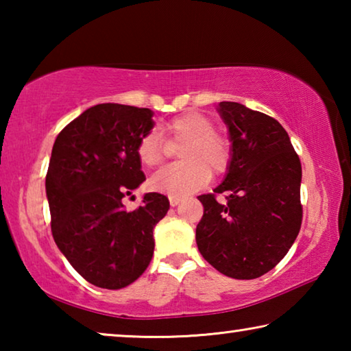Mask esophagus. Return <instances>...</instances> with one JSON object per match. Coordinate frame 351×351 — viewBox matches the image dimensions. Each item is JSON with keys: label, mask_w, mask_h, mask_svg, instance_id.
<instances>
[{"label": "esophagus", "mask_w": 351, "mask_h": 351, "mask_svg": "<svg viewBox=\"0 0 351 351\" xmlns=\"http://www.w3.org/2000/svg\"><path fill=\"white\" fill-rule=\"evenodd\" d=\"M169 201H170V206L175 207L181 203V197H176V195H170L169 197Z\"/></svg>", "instance_id": "esophagus-1"}]
</instances>
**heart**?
Here are the masks:
<instances>
[{
	"mask_svg": "<svg viewBox=\"0 0 351 351\" xmlns=\"http://www.w3.org/2000/svg\"><path fill=\"white\" fill-rule=\"evenodd\" d=\"M170 145L182 148V162L159 170L150 180V187L156 192L181 197L198 190L229 167L232 147L226 136L215 132V123L203 112L189 111L176 116L162 127ZM169 144L156 130L144 134L138 144L139 161L148 169L162 165L169 152Z\"/></svg>",
	"mask_w": 351,
	"mask_h": 351,
	"instance_id": "1",
	"label": "heart"
}]
</instances>
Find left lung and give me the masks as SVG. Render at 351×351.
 Returning a JSON list of instances; mask_svg holds the SVG:
<instances>
[{"label": "left lung", "instance_id": "1", "mask_svg": "<svg viewBox=\"0 0 351 351\" xmlns=\"http://www.w3.org/2000/svg\"><path fill=\"white\" fill-rule=\"evenodd\" d=\"M218 112L232 159L213 193L198 197L204 213L197 245L221 274L251 280L274 268L299 235L302 165L276 119L237 102H219ZM217 193H226V204Z\"/></svg>", "mask_w": 351, "mask_h": 351}]
</instances>
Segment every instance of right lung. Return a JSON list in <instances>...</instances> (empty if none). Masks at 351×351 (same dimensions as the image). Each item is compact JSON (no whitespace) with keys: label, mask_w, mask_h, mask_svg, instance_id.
<instances>
[{"label":"right lung","mask_w":351,"mask_h":351,"mask_svg":"<svg viewBox=\"0 0 351 351\" xmlns=\"http://www.w3.org/2000/svg\"><path fill=\"white\" fill-rule=\"evenodd\" d=\"M152 117L148 108L94 105L52 147L46 175L52 237L94 287L121 289L142 276L153 257V228L170 207L156 192L145 193L136 210L122 204L145 181L138 144L153 128Z\"/></svg>","instance_id":"obj_1"}]
</instances>
